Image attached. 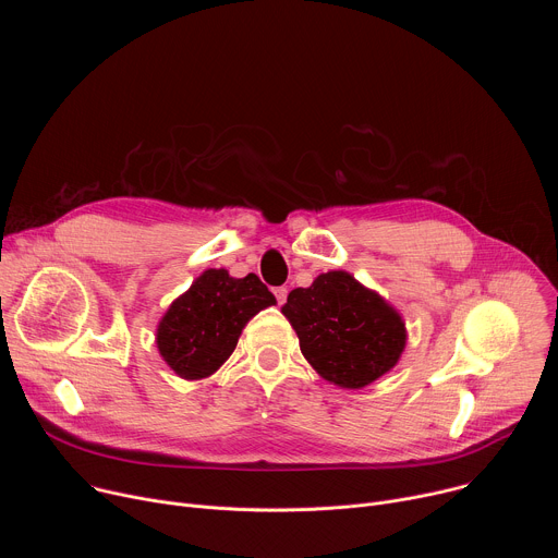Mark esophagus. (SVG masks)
Instances as JSON below:
<instances>
[{
	"label": "esophagus",
	"mask_w": 558,
	"mask_h": 558,
	"mask_svg": "<svg viewBox=\"0 0 558 558\" xmlns=\"http://www.w3.org/2000/svg\"><path fill=\"white\" fill-rule=\"evenodd\" d=\"M287 289L284 287H276L274 289V295H276V300H278V304H284V300H287Z\"/></svg>",
	"instance_id": "1"
}]
</instances>
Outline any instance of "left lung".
Wrapping results in <instances>:
<instances>
[{
  "label": "left lung",
  "instance_id": "obj_1",
  "mask_svg": "<svg viewBox=\"0 0 558 558\" xmlns=\"http://www.w3.org/2000/svg\"><path fill=\"white\" fill-rule=\"evenodd\" d=\"M306 362L327 381L364 388L400 362L407 325L379 293L347 271L320 274L282 306Z\"/></svg>",
  "mask_w": 558,
  "mask_h": 558
}]
</instances>
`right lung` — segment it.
I'll list each match as a JSON object with an SVG mask.
<instances>
[{
	"instance_id": "add662e5",
	"label": "right lung",
	"mask_w": 558,
	"mask_h": 558,
	"mask_svg": "<svg viewBox=\"0 0 558 558\" xmlns=\"http://www.w3.org/2000/svg\"><path fill=\"white\" fill-rule=\"evenodd\" d=\"M271 304L276 298L256 274L231 278L227 269H207L158 323V353L183 379L209 377L233 353L245 325Z\"/></svg>"
}]
</instances>
